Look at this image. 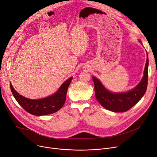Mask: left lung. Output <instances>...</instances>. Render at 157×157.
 <instances>
[{
	"label": "left lung",
	"mask_w": 157,
	"mask_h": 157,
	"mask_svg": "<svg viewBox=\"0 0 157 157\" xmlns=\"http://www.w3.org/2000/svg\"><path fill=\"white\" fill-rule=\"evenodd\" d=\"M148 57L144 70V76L139 85L126 93H114L104 88L101 82L93 77L97 100L105 109L114 112H124L129 110L143 97L147 91L148 78Z\"/></svg>",
	"instance_id": "1"
}]
</instances>
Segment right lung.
Wrapping results in <instances>:
<instances>
[{
  "label": "right lung",
  "mask_w": 157,
  "mask_h": 157,
  "mask_svg": "<svg viewBox=\"0 0 157 157\" xmlns=\"http://www.w3.org/2000/svg\"><path fill=\"white\" fill-rule=\"evenodd\" d=\"M72 79V77L66 80L53 95L38 100L29 99L19 95L10 82V87L14 97L21 106L28 113L40 116L55 113L62 107L66 101L67 89Z\"/></svg>",
  "instance_id": "1"
}]
</instances>
